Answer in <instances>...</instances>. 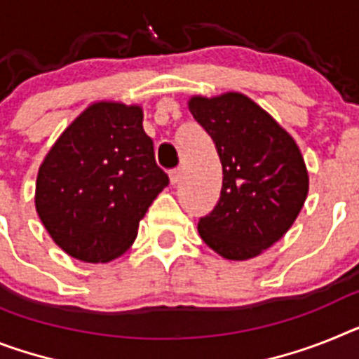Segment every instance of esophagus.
Here are the masks:
<instances>
[{
    "mask_svg": "<svg viewBox=\"0 0 359 359\" xmlns=\"http://www.w3.org/2000/svg\"><path fill=\"white\" fill-rule=\"evenodd\" d=\"M180 179H182V171L180 170H173L170 173V180H171V184L177 186L180 182Z\"/></svg>",
    "mask_w": 359,
    "mask_h": 359,
    "instance_id": "esophagus-1",
    "label": "esophagus"
}]
</instances>
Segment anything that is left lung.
Returning <instances> with one entry per match:
<instances>
[{"label": "left lung", "mask_w": 359, "mask_h": 359, "mask_svg": "<svg viewBox=\"0 0 359 359\" xmlns=\"http://www.w3.org/2000/svg\"><path fill=\"white\" fill-rule=\"evenodd\" d=\"M188 107L222 164L221 197L198 221V233L221 257H257L290 230L305 204V158L288 131L243 93L195 95Z\"/></svg>", "instance_id": "1"}]
</instances>
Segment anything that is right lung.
Masks as SVG:
<instances>
[{
    "label": "right lung",
    "mask_w": 359,
    "mask_h": 359,
    "mask_svg": "<svg viewBox=\"0 0 359 359\" xmlns=\"http://www.w3.org/2000/svg\"><path fill=\"white\" fill-rule=\"evenodd\" d=\"M142 105L100 100L69 123L36 179V212L67 255L109 263L133 245L170 184L142 126Z\"/></svg>",
    "instance_id": "right-lung-1"
}]
</instances>
